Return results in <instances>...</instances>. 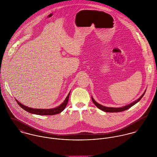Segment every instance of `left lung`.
I'll list each match as a JSON object with an SVG mask.
<instances>
[{"label":"left lung","instance_id":"obj_1","mask_svg":"<svg viewBox=\"0 0 157 157\" xmlns=\"http://www.w3.org/2000/svg\"><path fill=\"white\" fill-rule=\"evenodd\" d=\"M146 92V91H145ZM145 92L143 94V95L138 99V100H136V101H134L133 103H131V104H129V105H127V106H123V107H122V108H109V107H106V106H102V105H100V104H98V103H97L94 100V98L92 97V101H93V103L95 104V105L98 108V109H101V110H102V111H105V112H122V111H125V110H127V109H128L129 108H131L132 106H134L135 104H136L137 102H138L141 99V98L143 97V95H144V94H145Z\"/></svg>","mask_w":157,"mask_h":157}]
</instances>
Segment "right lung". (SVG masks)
<instances>
[{
  "mask_svg": "<svg viewBox=\"0 0 157 157\" xmlns=\"http://www.w3.org/2000/svg\"><path fill=\"white\" fill-rule=\"evenodd\" d=\"M69 94L70 92L68 94L67 97L66 98V99L65 100V101H63V103L62 104H61L59 106L53 108V109H33V108H31L27 106H25L24 105H23L22 104H21L20 102H19L17 100H16L17 103H18V105L23 109L24 110H25L27 112L31 113H34V114H36V115H55V114H57L61 112H62L66 108L67 105L68 103V100H69Z\"/></svg>",
  "mask_w": 157,
  "mask_h": 157,
  "instance_id": "1",
  "label": "right lung"
}]
</instances>
